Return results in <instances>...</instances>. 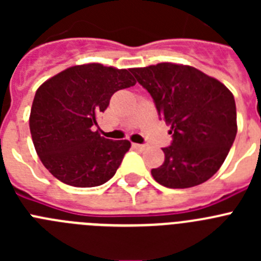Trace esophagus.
Masks as SVG:
<instances>
[{
	"instance_id": "obj_1",
	"label": "esophagus",
	"mask_w": 261,
	"mask_h": 261,
	"mask_svg": "<svg viewBox=\"0 0 261 261\" xmlns=\"http://www.w3.org/2000/svg\"><path fill=\"white\" fill-rule=\"evenodd\" d=\"M132 146L135 147V149H137V150H145L146 149V146L145 145H141V144H132Z\"/></svg>"
}]
</instances>
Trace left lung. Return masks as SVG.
<instances>
[{"mask_svg": "<svg viewBox=\"0 0 261 261\" xmlns=\"http://www.w3.org/2000/svg\"><path fill=\"white\" fill-rule=\"evenodd\" d=\"M147 90L159 119L171 125L165 162L151 175L167 188L199 186L216 174L237 136V107L229 89L196 68L162 62L130 69Z\"/></svg>", "mask_w": 261, "mask_h": 261, "instance_id": "8db88e82", "label": "left lung"}]
</instances>
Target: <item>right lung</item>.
Returning <instances> with one entry per match:
<instances>
[{
    "label": "right lung",
    "instance_id": "right-lung-1",
    "mask_svg": "<svg viewBox=\"0 0 261 261\" xmlns=\"http://www.w3.org/2000/svg\"><path fill=\"white\" fill-rule=\"evenodd\" d=\"M135 85L130 70L87 64L71 66L39 87L30 130L41 163L53 176L81 188L102 186L114 176L130 142L94 132L96 116L116 91Z\"/></svg>",
    "mask_w": 261,
    "mask_h": 261
}]
</instances>
